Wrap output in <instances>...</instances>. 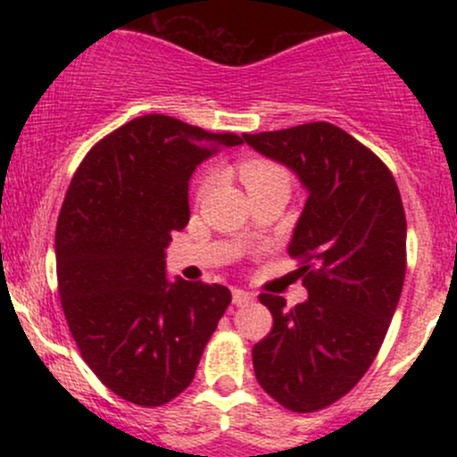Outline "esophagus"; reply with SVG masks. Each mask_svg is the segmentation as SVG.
<instances>
[{
    "instance_id": "1",
    "label": "esophagus",
    "mask_w": 457,
    "mask_h": 457,
    "mask_svg": "<svg viewBox=\"0 0 457 457\" xmlns=\"http://www.w3.org/2000/svg\"><path fill=\"white\" fill-rule=\"evenodd\" d=\"M232 301H234V305L245 307V305H249L251 301H253V295H249L246 290H240V287H236V290H232Z\"/></svg>"
}]
</instances>
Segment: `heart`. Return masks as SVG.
<instances>
[{
  "label": "heart",
  "instance_id": "b5f03b06",
  "mask_svg": "<svg viewBox=\"0 0 457 457\" xmlns=\"http://www.w3.org/2000/svg\"><path fill=\"white\" fill-rule=\"evenodd\" d=\"M238 174L249 193L255 191V188L275 185V182H287L286 171H283L277 162L266 161V159H245L238 165ZM211 182L212 178L206 176V180H204V188H208Z\"/></svg>",
  "mask_w": 457,
  "mask_h": 457
}]
</instances>
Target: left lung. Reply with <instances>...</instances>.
<instances>
[{"instance_id":"1","label":"left lung","mask_w":457,"mask_h":457,"mask_svg":"<svg viewBox=\"0 0 457 457\" xmlns=\"http://www.w3.org/2000/svg\"><path fill=\"white\" fill-rule=\"evenodd\" d=\"M243 139L307 191L287 253L303 260L309 298L287 309L260 295L272 330L253 345V370L272 400L313 412L353 389L385 342L406 275L400 188L374 152L328 122Z\"/></svg>"}]
</instances>
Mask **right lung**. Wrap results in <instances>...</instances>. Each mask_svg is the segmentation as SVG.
I'll list each match as a JSON object with an SVG mask.
<instances>
[{
    "label": "right lung",
    "mask_w": 457,
    "mask_h": 457,
    "mask_svg": "<svg viewBox=\"0 0 457 457\" xmlns=\"http://www.w3.org/2000/svg\"><path fill=\"white\" fill-rule=\"evenodd\" d=\"M171 115L130 120L79 165L55 229L62 307L83 361L107 389L162 406L193 382L232 295L219 283L167 279L171 232L188 223V180L240 145Z\"/></svg>",
    "instance_id": "1"
}]
</instances>
